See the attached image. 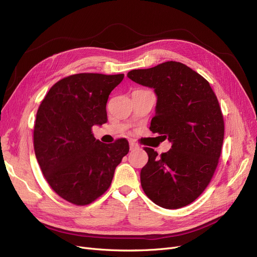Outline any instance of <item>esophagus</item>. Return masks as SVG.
<instances>
[{
    "label": "esophagus",
    "mask_w": 257,
    "mask_h": 257,
    "mask_svg": "<svg viewBox=\"0 0 257 257\" xmlns=\"http://www.w3.org/2000/svg\"><path fill=\"white\" fill-rule=\"evenodd\" d=\"M138 148V145L135 142H130V149L131 150H135Z\"/></svg>",
    "instance_id": "1"
}]
</instances>
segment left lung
<instances>
[{
	"instance_id": "left-lung-1",
	"label": "left lung",
	"mask_w": 257,
	"mask_h": 257,
	"mask_svg": "<svg viewBox=\"0 0 257 257\" xmlns=\"http://www.w3.org/2000/svg\"><path fill=\"white\" fill-rule=\"evenodd\" d=\"M127 77L154 89L158 103L150 131L172 143L161 155L145 148L149 160L141 172L142 188L160 207L188 206L206 190L219 164L224 139L219 100L204 77L180 62L133 69Z\"/></svg>"
}]
</instances>
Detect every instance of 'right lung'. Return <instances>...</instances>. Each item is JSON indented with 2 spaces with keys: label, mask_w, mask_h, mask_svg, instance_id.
Returning a JSON list of instances; mask_svg holds the SVG:
<instances>
[{
  "label": "right lung",
  "mask_w": 257,
  "mask_h": 257,
  "mask_svg": "<svg viewBox=\"0 0 257 257\" xmlns=\"http://www.w3.org/2000/svg\"><path fill=\"white\" fill-rule=\"evenodd\" d=\"M124 74L81 73L54 83L34 123V151L50 188L68 203L85 206L109 189L128 142L96 141L92 127L107 122L106 104Z\"/></svg>",
  "instance_id": "obj_1"
}]
</instances>
